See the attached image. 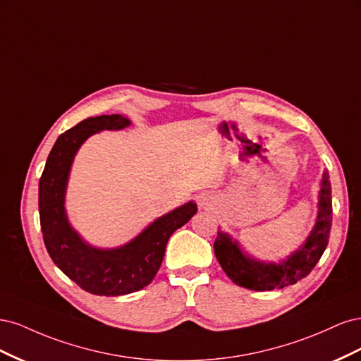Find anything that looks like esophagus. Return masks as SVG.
<instances>
[{"label": "esophagus", "instance_id": "1", "mask_svg": "<svg viewBox=\"0 0 361 361\" xmlns=\"http://www.w3.org/2000/svg\"><path fill=\"white\" fill-rule=\"evenodd\" d=\"M212 203H214V199L209 194H202L199 197V206L202 207V209H209Z\"/></svg>", "mask_w": 361, "mask_h": 361}]
</instances>
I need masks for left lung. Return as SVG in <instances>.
<instances>
[{
	"label": "left lung",
	"instance_id": "8db88e82",
	"mask_svg": "<svg viewBox=\"0 0 361 361\" xmlns=\"http://www.w3.org/2000/svg\"><path fill=\"white\" fill-rule=\"evenodd\" d=\"M318 207V218L309 238L297 251L289 255L288 259L280 260L279 264L260 262L247 256L238 241H233L231 235L218 228L214 251L227 277L238 286L257 292L283 289L307 277L329 245L333 220L329 171H324L322 174Z\"/></svg>",
	"mask_w": 361,
	"mask_h": 361
}]
</instances>
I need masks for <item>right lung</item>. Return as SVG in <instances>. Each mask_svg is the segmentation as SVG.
I'll return each instance as SVG.
<instances>
[{
  "label": "right lung",
  "instance_id": "obj_1",
  "mask_svg": "<svg viewBox=\"0 0 361 361\" xmlns=\"http://www.w3.org/2000/svg\"><path fill=\"white\" fill-rule=\"evenodd\" d=\"M129 125V118L120 114L82 120L57 138L39 182L40 227L51 259L81 289L104 297H118L146 288L162 264L171 233L197 212L194 202L185 203L159 216L133 241L118 248L92 247L76 233L64 209L76 152L99 130L123 129Z\"/></svg>",
  "mask_w": 361,
  "mask_h": 361
}]
</instances>
